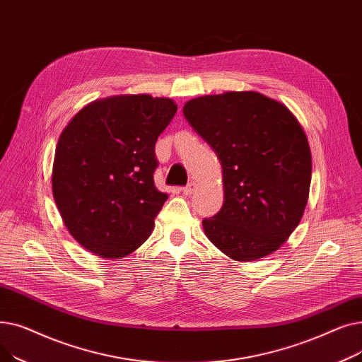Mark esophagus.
Wrapping results in <instances>:
<instances>
[{"mask_svg": "<svg viewBox=\"0 0 362 362\" xmlns=\"http://www.w3.org/2000/svg\"><path fill=\"white\" fill-rule=\"evenodd\" d=\"M195 183H189L187 186H185V187H182V192L185 194V195H191V194H194V191H195Z\"/></svg>", "mask_w": 362, "mask_h": 362, "instance_id": "obj_1", "label": "esophagus"}]
</instances>
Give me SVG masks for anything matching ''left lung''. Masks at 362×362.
<instances>
[{
    "label": "left lung",
    "mask_w": 362,
    "mask_h": 362,
    "mask_svg": "<svg viewBox=\"0 0 362 362\" xmlns=\"http://www.w3.org/2000/svg\"><path fill=\"white\" fill-rule=\"evenodd\" d=\"M183 116L217 154L220 213L202 220L224 255L251 262L276 252L298 227L310 197L311 149L293 112L255 90L204 95Z\"/></svg>",
    "instance_id": "left-lung-1"
}]
</instances>
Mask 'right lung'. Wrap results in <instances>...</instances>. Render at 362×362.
I'll use <instances>...</instances> for the list:
<instances>
[{
    "label": "right lung",
    "instance_id": "obj_1",
    "mask_svg": "<svg viewBox=\"0 0 362 362\" xmlns=\"http://www.w3.org/2000/svg\"><path fill=\"white\" fill-rule=\"evenodd\" d=\"M177 104L148 93L95 100L57 142L52 195L69 233L101 258H123L151 236L167 194L154 185V148Z\"/></svg>",
    "mask_w": 362,
    "mask_h": 362
}]
</instances>
